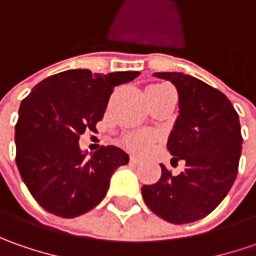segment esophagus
<instances>
[{
	"instance_id": "34e87169",
	"label": "esophagus",
	"mask_w": 256,
	"mask_h": 256,
	"mask_svg": "<svg viewBox=\"0 0 256 256\" xmlns=\"http://www.w3.org/2000/svg\"><path fill=\"white\" fill-rule=\"evenodd\" d=\"M130 162L131 164H134V165H136V164H140L141 162V160H140V158H136V156H131V158H130Z\"/></svg>"
}]
</instances>
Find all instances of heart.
<instances>
[{
  "label": "heart",
  "instance_id": "1",
  "mask_svg": "<svg viewBox=\"0 0 256 256\" xmlns=\"http://www.w3.org/2000/svg\"><path fill=\"white\" fill-rule=\"evenodd\" d=\"M158 86H164V85H152L150 88H158ZM150 144H151L150 135H134V136H130L125 140V145L134 152H142L148 148Z\"/></svg>",
  "mask_w": 256,
  "mask_h": 256
}]
</instances>
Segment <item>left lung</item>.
<instances>
[{
	"mask_svg": "<svg viewBox=\"0 0 256 256\" xmlns=\"http://www.w3.org/2000/svg\"><path fill=\"white\" fill-rule=\"evenodd\" d=\"M178 91V108L166 148L185 170L174 176L161 164V178L144 185L148 208L172 224L198 221L226 196L238 174L242 136L231 101L204 81L182 72H155Z\"/></svg>",
	"mask_w": 256,
	"mask_h": 256,
	"instance_id": "1",
	"label": "left lung"
}]
</instances>
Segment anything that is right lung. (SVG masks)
Masks as SVG:
<instances>
[{
  "label": "right lung",
  "mask_w": 256,
  "mask_h": 256,
  "mask_svg": "<svg viewBox=\"0 0 256 256\" xmlns=\"http://www.w3.org/2000/svg\"><path fill=\"white\" fill-rule=\"evenodd\" d=\"M138 75L68 70L42 80L21 102L15 125L16 166L44 210L74 218L102 201L112 174L130 156L114 145L88 154L80 148V135L95 131L114 86Z\"/></svg>",
  "instance_id": "right-lung-1"
}]
</instances>
